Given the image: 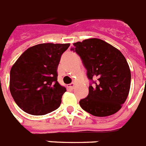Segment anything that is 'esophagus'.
Returning <instances> with one entry per match:
<instances>
[{"instance_id":"obj_1","label":"esophagus","mask_w":146,"mask_h":146,"mask_svg":"<svg viewBox=\"0 0 146 146\" xmlns=\"http://www.w3.org/2000/svg\"><path fill=\"white\" fill-rule=\"evenodd\" d=\"M74 86H75V84H74V83H72V84H68V88H70L71 90H73V89H74Z\"/></svg>"}]
</instances>
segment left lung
I'll return each mask as SVG.
<instances>
[{
	"label": "left lung",
	"instance_id": "8db88e82",
	"mask_svg": "<svg viewBox=\"0 0 146 146\" xmlns=\"http://www.w3.org/2000/svg\"><path fill=\"white\" fill-rule=\"evenodd\" d=\"M71 50L78 53L93 85L80 100V107L96 117H106L121 108L130 88V67L120 50L107 42L90 38L74 43Z\"/></svg>",
	"mask_w": 146,
	"mask_h": 146
}]
</instances>
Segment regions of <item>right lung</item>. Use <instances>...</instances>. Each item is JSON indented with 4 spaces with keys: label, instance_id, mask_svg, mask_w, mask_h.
<instances>
[{
    "label": "right lung",
    "instance_id": "add662e5",
    "mask_svg": "<svg viewBox=\"0 0 146 146\" xmlns=\"http://www.w3.org/2000/svg\"><path fill=\"white\" fill-rule=\"evenodd\" d=\"M69 44H40L29 47L11 68L10 90L17 106L32 115L59 108L66 91L57 81V68Z\"/></svg>",
    "mask_w": 146,
    "mask_h": 146
}]
</instances>
